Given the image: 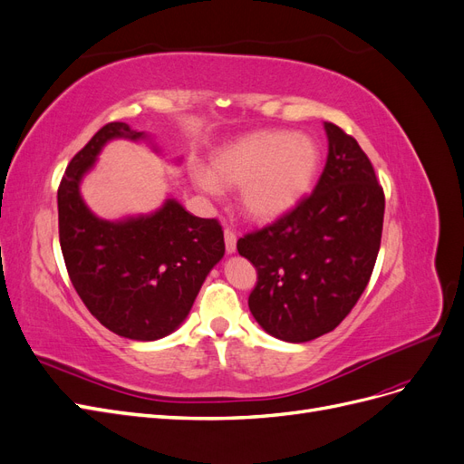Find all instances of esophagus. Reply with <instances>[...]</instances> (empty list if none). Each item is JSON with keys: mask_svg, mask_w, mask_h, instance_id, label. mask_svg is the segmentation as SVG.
Instances as JSON below:
<instances>
[{"mask_svg": "<svg viewBox=\"0 0 464 464\" xmlns=\"http://www.w3.org/2000/svg\"><path fill=\"white\" fill-rule=\"evenodd\" d=\"M236 240H237V236H236V232L232 228L224 230V244H227L228 254H234V251H236Z\"/></svg>", "mask_w": 464, "mask_h": 464, "instance_id": "obj_1", "label": "esophagus"}]
</instances>
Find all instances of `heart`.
<instances>
[{"instance_id":"obj_1","label":"heart","mask_w":464,"mask_h":464,"mask_svg":"<svg viewBox=\"0 0 464 464\" xmlns=\"http://www.w3.org/2000/svg\"><path fill=\"white\" fill-rule=\"evenodd\" d=\"M319 168V150L312 139L290 131L256 133L222 149L210 162V176L198 172L195 184L218 195L220 186L242 188L246 213L269 220L296 205Z\"/></svg>"}]
</instances>
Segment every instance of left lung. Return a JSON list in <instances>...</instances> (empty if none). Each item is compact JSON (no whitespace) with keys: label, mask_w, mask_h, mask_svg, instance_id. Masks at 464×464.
I'll return each instance as SVG.
<instances>
[{"label":"left lung","mask_w":464,"mask_h":464,"mask_svg":"<svg viewBox=\"0 0 464 464\" xmlns=\"http://www.w3.org/2000/svg\"><path fill=\"white\" fill-rule=\"evenodd\" d=\"M329 154L315 189L288 213L237 240L257 271L249 310L276 339L333 331L366 290L382 246L385 193L368 154L325 121Z\"/></svg>","instance_id":"8db88e82"}]
</instances>
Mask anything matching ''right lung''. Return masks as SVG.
<instances>
[{
	"instance_id": "1",
	"label": "right lung",
	"mask_w": 464,
	"mask_h": 464,
	"mask_svg": "<svg viewBox=\"0 0 464 464\" xmlns=\"http://www.w3.org/2000/svg\"><path fill=\"white\" fill-rule=\"evenodd\" d=\"M141 139L128 123L98 130L65 168L58 188L60 246L87 310L125 339L157 341L184 321L208 271L224 256L217 218H199L168 199L150 217L108 222L79 195V181L106 141Z\"/></svg>"
}]
</instances>
